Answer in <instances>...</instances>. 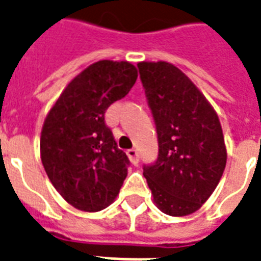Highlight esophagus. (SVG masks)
I'll return each mask as SVG.
<instances>
[{
  "label": "esophagus",
  "mask_w": 261,
  "mask_h": 261,
  "mask_svg": "<svg viewBox=\"0 0 261 261\" xmlns=\"http://www.w3.org/2000/svg\"><path fill=\"white\" fill-rule=\"evenodd\" d=\"M126 155H128L129 161L133 163V165H137L139 163V153H137V151L135 148H130L126 151Z\"/></svg>",
  "instance_id": "esophagus-1"
}]
</instances>
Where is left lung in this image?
<instances>
[{"label": "left lung", "instance_id": "left-lung-1", "mask_svg": "<svg viewBox=\"0 0 261 261\" xmlns=\"http://www.w3.org/2000/svg\"><path fill=\"white\" fill-rule=\"evenodd\" d=\"M158 135V159L143 166L162 213L185 217L215 191L226 166L217 113L197 87L169 62L137 64Z\"/></svg>", "mask_w": 261, "mask_h": 261}]
</instances>
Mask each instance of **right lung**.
Returning <instances> with one entry per match:
<instances>
[{
    "label": "right lung",
    "mask_w": 261,
    "mask_h": 261,
    "mask_svg": "<svg viewBox=\"0 0 261 261\" xmlns=\"http://www.w3.org/2000/svg\"><path fill=\"white\" fill-rule=\"evenodd\" d=\"M136 79L137 69L126 61L95 62L68 84L44 120V170L77 210L96 213L110 205L126 178L130 162L105 122V113Z\"/></svg>",
    "instance_id": "add662e5"
}]
</instances>
